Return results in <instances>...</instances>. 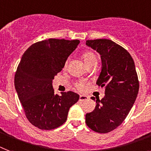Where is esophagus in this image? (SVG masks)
Masks as SVG:
<instances>
[{
  "label": "esophagus",
  "instance_id": "34e87169",
  "mask_svg": "<svg viewBox=\"0 0 151 151\" xmlns=\"http://www.w3.org/2000/svg\"><path fill=\"white\" fill-rule=\"evenodd\" d=\"M88 97L86 96V95H80V98H79V100L81 101H86L88 100Z\"/></svg>",
  "mask_w": 151,
  "mask_h": 151
}]
</instances>
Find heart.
<instances>
[{
    "instance_id": "b5f03b06",
    "label": "heart",
    "mask_w": 151,
    "mask_h": 151,
    "mask_svg": "<svg viewBox=\"0 0 151 151\" xmlns=\"http://www.w3.org/2000/svg\"><path fill=\"white\" fill-rule=\"evenodd\" d=\"M82 59H83V60H84V63L86 64V66H88V64H90L91 63H92V62H97V58L95 55L91 52H84V54L82 55ZM77 88H79L80 90H84L85 86H84V83H78L77 84Z\"/></svg>"
}]
</instances>
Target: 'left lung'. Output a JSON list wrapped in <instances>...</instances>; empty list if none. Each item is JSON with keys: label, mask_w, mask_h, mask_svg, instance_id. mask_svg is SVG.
<instances>
[{"label": "left lung", "mask_w": 151, "mask_h": 151, "mask_svg": "<svg viewBox=\"0 0 151 151\" xmlns=\"http://www.w3.org/2000/svg\"><path fill=\"white\" fill-rule=\"evenodd\" d=\"M86 45L101 56L96 84L105 91L103 99L96 100L95 109L86 114L85 122L92 130L106 133L122 124L135 102L139 91L135 63L124 48L111 40H87Z\"/></svg>", "instance_id": "left-lung-1"}]
</instances>
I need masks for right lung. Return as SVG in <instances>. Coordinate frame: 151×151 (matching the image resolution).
Masks as SVG:
<instances>
[{"label":"right lung","instance_id":"right-lung-1","mask_svg":"<svg viewBox=\"0 0 151 151\" xmlns=\"http://www.w3.org/2000/svg\"><path fill=\"white\" fill-rule=\"evenodd\" d=\"M80 41L49 39L27 49L14 76V87L27 119L35 127L50 130L60 127L70 108L79 100L73 91L55 94L52 81L64 67Z\"/></svg>","mask_w":151,"mask_h":151}]
</instances>
